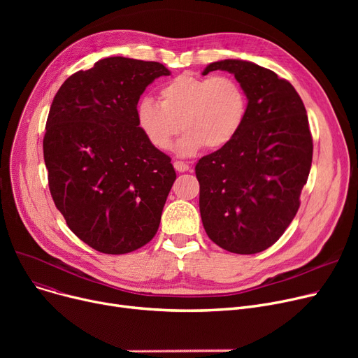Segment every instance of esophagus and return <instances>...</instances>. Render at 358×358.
Returning a JSON list of instances; mask_svg holds the SVG:
<instances>
[{"instance_id": "34e87169", "label": "esophagus", "mask_w": 358, "mask_h": 358, "mask_svg": "<svg viewBox=\"0 0 358 358\" xmlns=\"http://www.w3.org/2000/svg\"><path fill=\"white\" fill-rule=\"evenodd\" d=\"M174 168L177 169L178 173H185V171H189V165H187L185 162H182V161H176L174 162Z\"/></svg>"}]
</instances>
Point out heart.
<instances>
[{"label": "heart", "mask_w": 358, "mask_h": 358, "mask_svg": "<svg viewBox=\"0 0 358 358\" xmlns=\"http://www.w3.org/2000/svg\"><path fill=\"white\" fill-rule=\"evenodd\" d=\"M248 113V96L231 77H197L184 73L159 91V103L142 99L136 106V123L148 142L157 149H169L180 129L185 134L177 143L182 157L203 146L219 149L242 129Z\"/></svg>", "instance_id": "heart-1"}]
</instances>
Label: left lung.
<instances>
[{
    "label": "left lung",
    "mask_w": 358,
    "mask_h": 358,
    "mask_svg": "<svg viewBox=\"0 0 358 358\" xmlns=\"http://www.w3.org/2000/svg\"><path fill=\"white\" fill-rule=\"evenodd\" d=\"M228 71L248 96L239 134L196 164L206 234L234 254H257L285 234L308 181L313 142L294 87L267 68L241 59L206 66Z\"/></svg>",
    "instance_id": "1"
}]
</instances>
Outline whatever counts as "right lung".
<instances>
[{"label":"right lung","mask_w":358,"mask_h":358,"mask_svg":"<svg viewBox=\"0 0 358 358\" xmlns=\"http://www.w3.org/2000/svg\"><path fill=\"white\" fill-rule=\"evenodd\" d=\"M169 73L159 62L111 56L71 75L52 101L43 138L49 190L68 228L99 252L135 251L159 228L177 174L141 131L136 106Z\"/></svg>","instance_id":"add662e5"}]
</instances>
